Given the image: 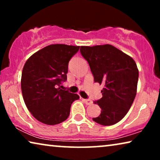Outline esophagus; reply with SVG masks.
<instances>
[{"instance_id": "esophagus-1", "label": "esophagus", "mask_w": 160, "mask_h": 160, "mask_svg": "<svg viewBox=\"0 0 160 160\" xmlns=\"http://www.w3.org/2000/svg\"><path fill=\"white\" fill-rule=\"evenodd\" d=\"M83 101H84L87 105H91L92 103V101L89 99H82Z\"/></svg>"}]
</instances>
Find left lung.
Instances as JSON below:
<instances>
[{"instance_id":"left-lung-1","label":"left lung","mask_w":160,"mask_h":160,"mask_svg":"<svg viewBox=\"0 0 160 160\" xmlns=\"http://www.w3.org/2000/svg\"><path fill=\"white\" fill-rule=\"evenodd\" d=\"M80 52L89 63L94 82L103 84L102 97L95 102L101 108L93 121L105 126L123 119L136 95L138 70L134 60L113 46L81 47Z\"/></svg>"}]
</instances>
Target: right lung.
Listing matches in <instances>:
<instances>
[{"instance_id": "1", "label": "right lung", "mask_w": 160, "mask_h": 160, "mask_svg": "<svg viewBox=\"0 0 160 160\" xmlns=\"http://www.w3.org/2000/svg\"><path fill=\"white\" fill-rule=\"evenodd\" d=\"M79 47L47 46L26 61L22 72L21 89L25 103L32 115L48 125L67 119L77 94L60 89L67 80L68 62Z\"/></svg>"}]
</instances>
